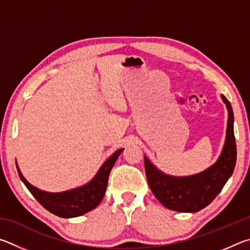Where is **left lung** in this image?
Wrapping results in <instances>:
<instances>
[{
    "instance_id": "8db88e82",
    "label": "left lung",
    "mask_w": 250,
    "mask_h": 250,
    "mask_svg": "<svg viewBox=\"0 0 250 250\" xmlns=\"http://www.w3.org/2000/svg\"><path fill=\"white\" fill-rule=\"evenodd\" d=\"M225 103L227 120L225 143L220 157L211 167L192 176H171L161 171L144 157L148 185L157 200L165 208L183 213H195L212 202L234 172L236 142L234 136V113L229 101L221 94Z\"/></svg>"
}]
</instances>
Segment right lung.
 Wrapping results in <instances>:
<instances>
[{"label":"right lung","instance_id":"1","mask_svg":"<svg viewBox=\"0 0 250 250\" xmlns=\"http://www.w3.org/2000/svg\"><path fill=\"white\" fill-rule=\"evenodd\" d=\"M123 150H124V148H120L113 155L109 156L104 161V164L101 166L95 176L85 185L62 192H47L38 189V188L30 185L24 178L17 163L16 168L21 180L23 181L34 198L47 211L63 218L78 217L92 211L103 200L105 191H106L109 172H111L118 156L122 154Z\"/></svg>","mask_w":250,"mask_h":250}]
</instances>
